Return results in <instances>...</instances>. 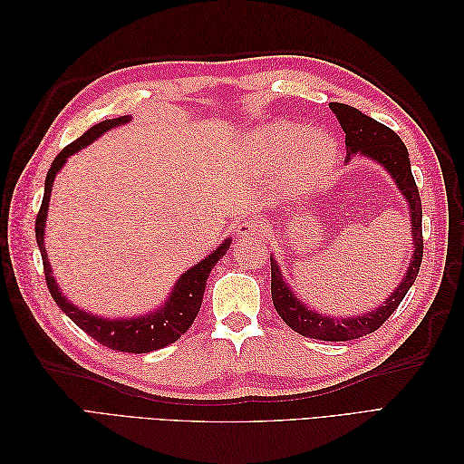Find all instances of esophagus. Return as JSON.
Instances as JSON below:
<instances>
[{"instance_id":"1","label":"esophagus","mask_w":464,"mask_h":464,"mask_svg":"<svg viewBox=\"0 0 464 464\" xmlns=\"http://www.w3.org/2000/svg\"><path fill=\"white\" fill-rule=\"evenodd\" d=\"M261 232H265V227L256 218H244L242 222H237V227H236V236L242 237V240L259 236Z\"/></svg>"}]
</instances>
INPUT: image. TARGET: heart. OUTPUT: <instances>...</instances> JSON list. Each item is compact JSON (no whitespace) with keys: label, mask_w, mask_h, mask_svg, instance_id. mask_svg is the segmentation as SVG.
Returning <instances> with one entry per match:
<instances>
[{"label":"heart","mask_w":464,"mask_h":464,"mask_svg":"<svg viewBox=\"0 0 464 464\" xmlns=\"http://www.w3.org/2000/svg\"><path fill=\"white\" fill-rule=\"evenodd\" d=\"M256 160L265 170H271L288 160L286 184L294 189L314 186L329 172L336 159V145L323 131H304L290 121L266 125L254 135Z\"/></svg>","instance_id":"1"}]
</instances>
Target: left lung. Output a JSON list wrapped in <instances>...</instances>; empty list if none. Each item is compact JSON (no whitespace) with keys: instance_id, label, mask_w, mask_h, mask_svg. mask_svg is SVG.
Returning <instances> with one entry per match:
<instances>
[{"instance_id":"obj_1","label":"left lung","mask_w":464,"mask_h":464,"mask_svg":"<svg viewBox=\"0 0 464 464\" xmlns=\"http://www.w3.org/2000/svg\"><path fill=\"white\" fill-rule=\"evenodd\" d=\"M329 108L334 111L336 120H339L343 131L346 133V160L354 154H363L382 166L395 179L399 191L404 195L406 203L411 208V227H412V242H414V254L409 265V271L404 273L402 283L392 290L391 296L375 310L348 317V319H336L329 317L325 314L312 312L310 307H305L300 298L294 296L290 286L285 283L283 273L275 259H271V294L276 314L283 317L286 325L300 333L302 336H310V339L319 341H354L363 334H370L377 331L383 323L391 317V314L397 310L406 292L411 290L414 280L418 276L420 265H422V254H424V240H422V201H420V193L416 188V181L411 170V159L409 150H406L401 137L389 130L387 125L375 121L373 118L362 114L360 110L341 104L331 102Z\"/></svg>"}]
</instances>
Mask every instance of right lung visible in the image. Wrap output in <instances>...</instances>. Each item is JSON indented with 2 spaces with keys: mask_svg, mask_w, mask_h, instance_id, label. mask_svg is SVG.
<instances>
[{
  "mask_svg": "<svg viewBox=\"0 0 464 464\" xmlns=\"http://www.w3.org/2000/svg\"><path fill=\"white\" fill-rule=\"evenodd\" d=\"M130 118L121 116L114 120H104L101 123L92 125L89 131L82 133L77 141L69 143L58 157L53 159L48 176H46V186H44V199H42L38 217H36V242L40 247V256L42 263H44V275H46V285L52 294V298L55 304L60 305V310L72 319L79 329L91 334L94 341L101 343L102 346H108L111 350H118V353H131V354H145L152 353V350L164 348L168 344L176 343L181 334H184L191 323L195 321L199 314V307L203 302V294H205V285L207 278L213 271V266L218 263V259L227 254V249L230 247V237L224 240L213 254L199 261L191 269H188L184 275L178 278V283L174 285V290L170 296H168L166 304L159 310H154L147 315L141 317H128V319H104L92 315L85 310H79L77 305L72 302H67V298L60 292V286L55 285V280L52 276L50 269V261L46 256V247H44V228H46V215H48V205H50V195H52V186H53V178L62 170V166L65 164L67 157H72L73 152L85 149L92 141H96L102 133L110 131L111 128H118L121 123H128Z\"/></svg>",
  "mask_w": 464,
  "mask_h": 464,
  "instance_id": "right-lung-1",
  "label": "right lung"
}]
</instances>
